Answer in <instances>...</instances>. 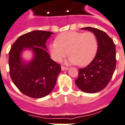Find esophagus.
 I'll return each mask as SVG.
<instances>
[{"label":"esophagus","instance_id":"esophagus-1","mask_svg":"<svg viewBox=\"0 0 125 125\" xmlns=\"http://www.w3.org/2000/svg\"><path fill=\"white\" fill-rule=\"evenodd\" d=\"M69 69V68L67 67H63V66H62V71H67V70Z\"/></svg>","mask_w":125,"mask_h":125}]
</instances>
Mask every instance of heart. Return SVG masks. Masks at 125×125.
<instances>
[{"instance_id": "heart-1", "label": "heart", "mask_w": 125, "mask_h": 125, "mask_svg": "<svg viewBox=\"0 0 125 125\" xmlns=\"http://www.w3.org/2000/svg\"><path fill=\"white\" fill-rule=\"evenodd\" d=\"M98 50V41L91 32L68 31L60 34L56 42L50 43L49 51L55 62H60L67 54L68 62L85 66L94 59Z\"/></svg>"}]
</instances>
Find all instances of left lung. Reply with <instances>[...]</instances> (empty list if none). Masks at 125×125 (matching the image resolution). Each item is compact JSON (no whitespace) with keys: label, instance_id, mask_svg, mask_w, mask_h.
<instances>
[{"label":"left lung","instance_id":"8db88e82","mask_svg":"<svg viewBox=\"0 0 125 125\" xmlns=\"http://www.w3.org/2000/svg\"><path fill=\"white\" fill-rule=\"evenodd\" d=\"M92 31L98 41V50L93 60L85 68L80 69L75 83L87 93H96L105 89L112 78L116 66L115 45L104 31L96 28H82Z\"/></svg>","mask_w":125,"mask_h":125}]
</instances>
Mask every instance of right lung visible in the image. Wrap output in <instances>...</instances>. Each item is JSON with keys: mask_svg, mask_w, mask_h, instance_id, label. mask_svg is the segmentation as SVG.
<instances>
[{"mask_svg": "<svg viewBox=\"0 0 125 125\" xmlns=\"http://www.w3.org/2000/svg\"><path fill=\"white\" fill-rule=\"evenodd\" d=\"M52 34L44 31L26 33L17 38L9 52L11 78L20 92L31 98H41L50 94L61 71V65L51 59L47 51L45 43ZM27 49L33 53L29 62L21 58Z\"/></svg>", "mask_w": 125, "mask_h": 125, "instance_id": "right-lung-1", "label": "right lung"}]
</instances>
